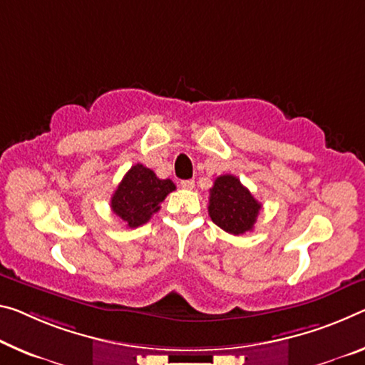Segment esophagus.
I'll use <instances>...</instances> for the list:
<instances>
[{"mask_svg": "<svg viewBox=\"0 0 365 365\" xmlns=\"http://www.w3.org/2000/svg\"><path fill=\"white\" fill-rule=\"evenodd\" d=\"M180 187L185 190H193L195 188V180H182Z\"/></svg>", "mask_w": 365, "mask_h": 365, "instance_id": "esophagus-1", "label": "esophagus"}]
</instances>
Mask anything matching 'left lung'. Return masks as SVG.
<instances>
[{
  "label": "left lung",
  "instance_id": "left-lung-1",
  "mask_svg": "<svg viewBox=\"0 0 365 365\" xmlns=\"http://www.w3.org/2000/svg\"><path fill=\"white\" fill-rule=\"evenodd\" d=\"M259 210L262 205L237 177L225 173L214 180L207 212L211 221L225 232L240 235L252 230Z\"/></svg>",
  "mask_w": 365,
  "mask_h": 365
}]
</instances>
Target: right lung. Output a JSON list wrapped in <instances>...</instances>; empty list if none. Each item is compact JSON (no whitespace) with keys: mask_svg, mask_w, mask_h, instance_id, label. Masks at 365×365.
Wrapping results in <instances>:
<instances>
[{"mask_svg":"<svg viewBox=\"0 0 365 365\" xmlns=\"http://www.w3.org/2000/svg\"><path fill=\"white\" fill-rule=\"evenodd\" d=\"M175 190V185L167 178L162 180L143 164L133 165L112 195V211L126 224V227H140L146 224L165 196Z\"/></svg>","mask_w":365,"mask_h":365,"instance_id":"right-lung-1","label":"right lung"}]
</instances>
